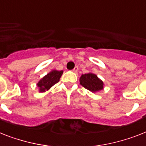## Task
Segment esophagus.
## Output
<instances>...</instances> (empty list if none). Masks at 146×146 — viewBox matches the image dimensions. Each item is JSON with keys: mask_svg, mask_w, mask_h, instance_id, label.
Listing matches in <instances>:
<instances>
[{"mask_svg": "<svg viewBox=\"0 0 146 146\" xmlns=\"http://www.w3.org/2000/svg\"><path fill=\"white\" fill-rule=\"evenodd\" d=\"M78 69H79V68H78V67H74V68H73V72H74V73H76L77 71H78Z\"/></svg>", "mask_w": 146, "mask_h": 146, "instance_id": "esophagus-1", "label": "esophagus"}]
</instances>
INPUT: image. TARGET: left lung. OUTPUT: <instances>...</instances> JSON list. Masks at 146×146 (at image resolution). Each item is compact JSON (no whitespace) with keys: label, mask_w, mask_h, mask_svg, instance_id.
I'll return each mask as SVG.
<instances>
[{"label":"left lung","mask_w":146,"mask_h":146,"mask_svg":"<svg viewBox=\"0 0 146 146\" xmlns=\"http://www.w3.org/2000/svg\"><path fill=\"white\" fill-rule=\"evenodd\" d=\"M79 82L85 88L90 92H97L104 88V82L98 77V76L92 73L82 74L79 79Z\"/></svg>","instance_id":"left-lung-1"}]
</instances>
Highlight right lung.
Listing matches in <instances>:
<instances>
[{"instance_id": "add662e5", "label": "right lung", "mask_w": 146, "mask_h": 146, "mask_svg": "<svg viewBox=\"0 0 146 146\" xmlns=\"http://www.w3.org/2000/svg\"><path fill=\"white\" fill-rule=\"evenodd\" d=\"M63 74V70H52L51 72L42 77L38 83L36 84L37 87L39 88V92H45L46 91H48L51 87H52L54 84L58 83L60 80V78Z\"/></svg>"}]
</instances>
